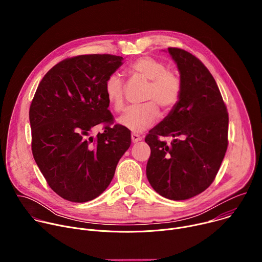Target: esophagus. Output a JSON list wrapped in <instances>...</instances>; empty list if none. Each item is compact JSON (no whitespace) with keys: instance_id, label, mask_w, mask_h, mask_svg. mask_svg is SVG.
Instances as JSON below:
<instances>
[{"instance_id":"obj_1","label":"esophagus","mask_w":262,"mask_h":262,"mask_svg":"<svg viewBox=\"0 0 262 262\" xmlns=\"http://www.w3.org/2000/svg\"><path fill=\"white\" fill-rule=\"evenodd\" d=\"M142 140V137L139 135V134H136V133H133L132 134V141L134 142V143H137V142H139V141H141Z\"/></svg>"}]
</instances>
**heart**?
Segmentation results:
<instances>
[{"instance_id":"b5f03b06","label":"heart","mask_w":262,"mask_h":262,"mask_svg":"<svg viewBox=\"0 0 262 262\" xmlns=\"http://www.w3.org/2000/svg\"><path fill=\"white\" fill-rule=\"evenodd\" d=\"M128 71L148 82L145 92V103L128 106L119 117L118 122L124 128L141 133L150 126L159 117V108L164 113L171 112L180 99L182 83L178 73L168 69L166 63L150 56L136 59L128 66ZM107 101L116 111L123 107V80L113 73L104 83Z\"/></svg>"}]
</instances>
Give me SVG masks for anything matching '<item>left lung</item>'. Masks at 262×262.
<instances>
[{"label":"left lung","instance_id":"8db88e82","mask_svg":"<svg viewBox=\"0 0 262 262\" xmlns=\"http://www.w3.org/2000/svg\"><path fill=\"white\" fill-rule=\"evenodd\" d=\"M169 54L180 72V99L145 137L150 147L146 175L154 190L170 200L190 199L214 180L228 146V112L206 66L178 48ZM171 136L170 145L159 137Z\"/></svg>","mask_w":262,"mask_h":262}]
</instances>
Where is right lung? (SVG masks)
I'll return each instance as SVG.
<instances>
[{"instance_id":"right-lung-1","label":"right lung","mask_w":262,"mask_h":262,"mask_svg":"<svg viewBox=\"0 0 262 262\" xmlns=\"http://www.w3.org/2000/svg\"><path fill=\"white\" fill-rule=\"evenodd\" d=\"M114 55H81L51 68L30 105L32 154L50 188L71 202H87L108 186L132 143L114 124L104 83L122 64ZM104 124L95 137L92 128Z\"/></svg>"}]
</instances>
